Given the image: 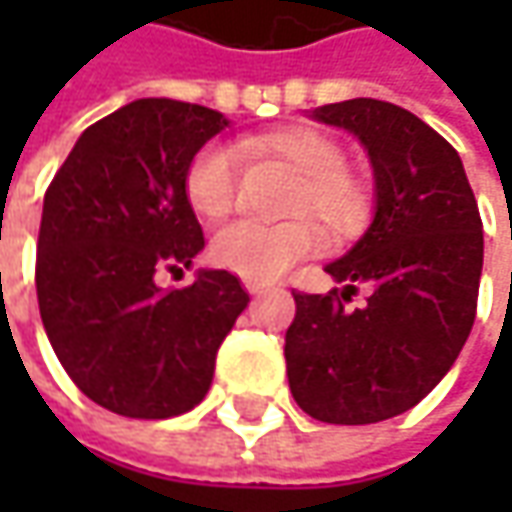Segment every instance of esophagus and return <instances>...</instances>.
<instances>
[{
  "label": "esophagus",
  "instance_id": "esophagus-1",
  "mask_svg": "<svg viewBox=\"0 0 512 512\" xmlns=\"http://www.w3.org/2000/svg\"><path fill=\"white\" fill-rule=\"evenodd\" d=\"M247 293H253V296H259V293H265L267 285H253V282H247Z\"/></svg>",
  "mask_w": 512,
  "mask_h": 512
}]
</instances>
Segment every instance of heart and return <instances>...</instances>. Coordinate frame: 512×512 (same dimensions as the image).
Listing matches in <instances>:
<instances>
[{
	"label": "heart",
	"mask_w": 512,
	"mask_h": 512,
	"mask_svg": "<svg viewBox=\"0 0 512 512\" xmlns=\"http://www.w3.org/2000/svg\"><path fill=\"white\" fill-rule=\"evenodd\" d=\"M253 150L285 159L305 182L293 199V213H313L333 233H353L367 222L370 190L344 165L342 148L316 128H285L250 142ZM239 156L227 145L202 148L185 173L187 205L207 222H219L236 205ZM322 247V230L307 222H236L222 227L210 256L219 267L242 276L253 285L276 282L287 267Z\"/></svg>",
	"instance_id": "heart-1"
}]
</instances>
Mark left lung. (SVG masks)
Returning <instances> with one entry per match:
<instances>
[{"label": "left lung", "mask_w": 512, "mask_h": 512, "mask_svg": "<svg viewBox=\"0 0 512 512\" xmlns=\"http://www.w3.org/2000/svg\"><path fill=\"white\" fill-rule=\"evenodd\" d=\"M353 133L373 168V219L325 267L342 290L293 293L287 382L307 416L373 424L416 407L459 359L476 319L484 236L453 145L410 110L347 99L310 110ZM356 284L368 305H343Z\"/></svg>", "instance_id": "obj_1"}]
</instances>
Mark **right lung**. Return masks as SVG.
I'll list each match as a JSON object with an SVG mask.
<instances>
[{
    "instance_id": "right-lung-1",
    "label": "right lung",
    "mask_w": 512,
    "mask_h": 512,
    "mask_svg": "<svg viewBox=\"0 0 512 512\" xmlns=\"http://www.w3.org/2000/svg\"><path fill=\"white\" fill-rule=\"evenodd\" d=\"M230 122L219 110L136 99L90 125L53 176L36 245V296L50 344L76 387L110 413L170 419L213 382L219 344L247 296L227 270L162 290L205 236L187 205L193 156Z\"/></svg>"
}]
</instances>
